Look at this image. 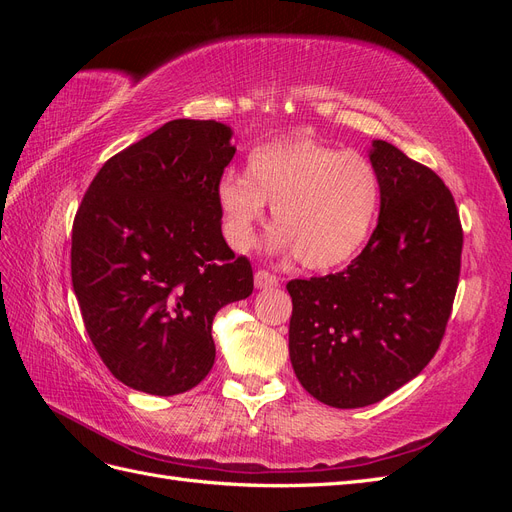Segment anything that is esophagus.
<instances>
[{"instance_id":"esophagus-1","label":"esophagus","mask_w":512,"mask_h":512,"mask_svg":"<svg viewBox=\"0 0 512 512\" xmlns=\"http://www.w3.org/2000/svg\"><path fill=\"white\" fill-rule=\"evenodd\" d=\"M254 284H256V288H260V290H267V288H275L277 284H280V280H277V277H275L273 273H269V271H265V269H260V271H256V275H254Z\"/></svg>"}]
</instances>
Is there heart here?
<instances>
[{"mask_svg":"<svg viewBox=\"0 0 512 512\" xmlns=\"http://www.w3.org/2000/svg\"><path fill=\"white\" fill-rule=\"evenodd\" d=\"M215 196L224 237L235 250H250L269 203L273 250L294 252L307 269H333L369 241L382 185L374 164L359 153L290 138L254 149L245 175H224Z\"/></svg>","mask_w":512,"mask_h":512,"instance_id":"1","label":"heart"}]
</instances>
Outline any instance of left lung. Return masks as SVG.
<instances>
[{
    "mask_svg": "<svg viewBox=\"0 0 512 512\" xmlns=\"http://www.w3.org/2000/svg\"><path fill=\"white\" fill-rule=\"evenodd\" d=\"M382 185L378 226L348 269L288 282V348L303 389L363 408L416 378L440 348L459 282L463 230L431 168L386 141L369 149Z\"/></svg>",
    "mask_w": 512,
    "mask_h": 512,
    "instance_id": "8db88e82",
    "label": "left lung"
}]
</instances>
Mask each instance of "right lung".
I'll return each mask as SVG.
<instances>
[{
  "mask_svg": "<svg viewBox=\"0 0 512 512\" xmlns=\"http://www.w3.org/2000/svg\"><path fill=\"white\" fill-rule=\"evenodd\" d=\"M230 138L220 121H168L108 160L76 211L74 294L91 344L130 389H194L215 361V314L254 290L215 196Z\"/></svg>",
  "mask_w": 512,
  "mask_h": 512,
  "instance_id": "add662e5",
  "label": "right lung"
}]
</instances>
